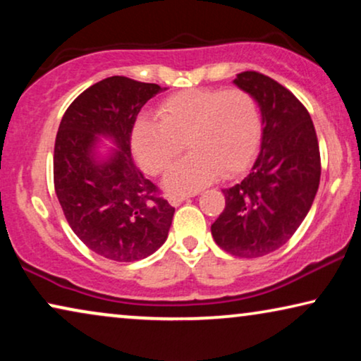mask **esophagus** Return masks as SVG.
Returning <instances> with one entry per match:
<instances>
[{"label": "esophagus", "mask_w": 361, "mask_h": 361, "mask_svg": "<svg viewBox=\"0 0 361 361\" xmlns=\"http://www.w3.org/2000/svg\"><path fill=\"white\" fill-rule=\"evenodd\" d=\"M189 199V194H169L167 195V200H169L171 205H179L180 202Z\"/></svg>", "instance_id": "34e87169"}]
</instances>
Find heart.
Returning <instances> with one entry per match:
<instances>
[{"label": "heart", "mask_w": 361, "mask_h": 361, "mask_svg": "<svg viewBox=\"0 0 361 361\" xmlns=\"http://www.w3.org/2000/svg\"><path fill=\"white\" fill-rule=\"evenodd\" d=\"M157 121L141 120L133 128L131 145L147 174L159 176L189 147L166 176L174 190H192L220 174L243 172L256 156L263 118L256 98L243 88H190L166 98Z\"/></svg>", "instance_id": "1"}]
</instances>
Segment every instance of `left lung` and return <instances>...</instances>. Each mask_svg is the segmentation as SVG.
<instances>
[{
	"mask_svg": "<svg viewBox=\"0 0 361 361\" xmlns=\"http://www.w3.org/2000/svg\"><path fill=\"white\" fill-rule=\"evenodd\" d=\"M235 83L256 98L263 116L261 151L250 174L224 189L225 209L212 225L215 243L238 258L273 253L295 233L320 182L314 123L293 92L246 71Z\"/></svg>",
	"mask_w": 361,
	"mask_h": 361,
	"instance_id": "obj_1",
	"label": "left lung"
}]
</instances>
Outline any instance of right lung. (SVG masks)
Listing matches in <instances>:
<instances>
[{"label":"right lung","instance_id":"right-lung-1","mask_svg":"<svg viewBox=\"0 0 361 361\" xmlns=\"http://www.w3.org/2000/svg\"><path fill=\"white\" fill-rule=\"evenodd\" d=\"M162 88L128 77L88 87L63 113L54 146V187L78 238L106 259L130 263L164 243L174 207L137 169L131 133L137 113ZM97 134L118 145L105 163L92 157Z\"/></svg>","mask_w":361,"mask_h":361}]
</instances>
